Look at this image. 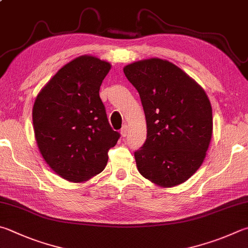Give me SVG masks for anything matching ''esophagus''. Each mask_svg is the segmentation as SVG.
<instances>
[{
    "mask_svg": "<svg viewBox=\"0 0 248 248\" xmlns=\"http://www.w3.org/2000/svg\"><path fill=\"white\" fill-rule=\"evenodd\" d=\"M120 134H121V137L123 138H125L127 137V134H128V125L127 124H124L123 128H121V130H120Z\"/></svg>",
    "mask_w": 248,
    "mask_h": 248,
    "instance_id": "1",
    "label": "esophagus"
}]
</instances>
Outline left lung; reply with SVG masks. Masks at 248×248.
<instances>
[{
  "instance_id": "1",
  "label": "left lung",
  "mask_w": 248,
  "mask_h": 248,
  "mask_svg": "<svg viewBox=\"0 0 248 248\" xmlns=\"http://www.w3.org/2000/svg\"><path fill=\"white\" fill-rule=\"evenodd\" d=\"M146 119V141L134 153L139 172L156 186L186 182L204 161L213 110L201 85L172 62L148 58L124 66Z\"/></svg>"
}]
</instances>
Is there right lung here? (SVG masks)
<instances>
[{
  "mask_svg": "<svg viewBox=\"0 0 248 248\" xmlns=\"http://www.w3.org/2000/svg\"><path fill=\"white\" fill-rule=\"evenodd\" d=\"M111 65L81 55L62 66L35 97L34 137L54 172L81 183L101 173L120 134L107 119L100 87Z\"/></svg>",
  "mask_w": 248,
  "mask_h": 248,
  "instance_id": "obj_1",
  "label": "right lung"
}]
</instances>
